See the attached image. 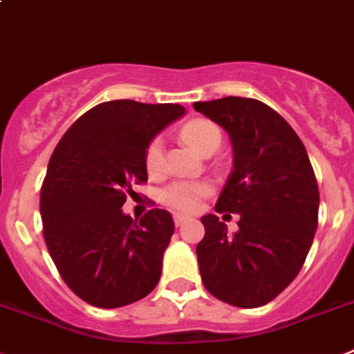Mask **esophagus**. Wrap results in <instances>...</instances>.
<instances>
[{"instance_id":"34e87169","label":"esophagus","mask_w":354,"mask_h":354,"mask_svg":"<svg viewBox=\"0 0 354 354\" xmlns=\"http://www.w3.org/2000/svg\"><path fill=\"white\" fill-rule=\"evenodd\" d=\"M187 219H189V217H187V216H183V214H175V216H174V223H175V226H183L184 223L187 221Z\"/></svg>"}]
</instances>
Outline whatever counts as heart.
<instances>
[{
	"label": "heart",
	"instance_id": "obj_1",
	"mask_svg": "<svg viewBox=\"0 0 354 354\" xmlns=\"http://www.w3.org/2000/svg\"><path fill=\"white\" fill-rule=\"evenodd\" d=\"M183 137L187 144L193 145L202 154H212L221 145V129L207 119H194L184 124ZM144 163L149 175H160L165 170V140L163 137L156 135L145 145ZM210 193V187L203 183L193 180H175L168 184L161 193V200L170 209L193 212L198 209L200 200Z\"/></svg>",
	"mask_w": 354,
	"mask_h": 354
}]
</instances>
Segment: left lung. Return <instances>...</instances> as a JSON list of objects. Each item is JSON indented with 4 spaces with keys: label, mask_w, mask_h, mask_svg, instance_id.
I'll return each instance as SVG.
<instances>
[{
    "label": "left lung",
    "mask_w": 354,
    "mask_h": 354,
    "mask_svg": "<svg viewBox=\"0 0 354 354\" xmlns=\"http://www.w3.org/2000/svg\"><path fill=\"white\" fill-rule=\"evenodd\" d=\"M228 131L233 167L216 212L241 214L226 235L219 217H202L200 275L212 297L254 309L283 293L304 267L317 228L319 189L306 147L274 109L252 98L194 103Z\"/></svg>",
    "instance_id": "left-lung-1"
}]
</instances>
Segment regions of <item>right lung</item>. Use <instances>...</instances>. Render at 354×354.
I'll list each match as a JSON object with an SVG mask.
<instances>
[{
  "instance_id": "add662e5",
  "label": "right lung",
  "mask_w": 354,
  "mask_h": 354,
  "mask_svg": "<svg viewBox=\"0 0 354 354\" xmlns=\"http://www.w3.org/2000/svg\"><path fill=\"white\" fill-rule=\"evenodd\" d=\"M184 109L133 100L100 103L64 133L40 193L44 239L57 272L84 302L115 309L160 283L174 219L163 209L122 214L135 184L147 183L145 145Z\"/></svg>"
}]
</instances>
